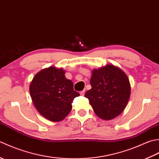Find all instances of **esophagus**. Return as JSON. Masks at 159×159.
Segmentation results:
<instances>
[{
  "label": "esophagus",
  "instance_id": "34e87169",
  "mask_svg": "<svg viewBox=\"0 0 159 159\" xmlns=\"http://www.w3.org/2000/svg\"><path fill=\"white\" fill-rule=\"evenodd\" d=\"M85 90H83V91H81V92H80V96H84V94H85Z\"/></svg>",
  "mask_w": 159,
  "mask_h": 159
}]
</instances>
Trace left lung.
I'll list each match as a JSON object with an SVG mask.
<instances>
[{
    "mask_svg": "<svg viewBox=\"0 0 159 159\" xmlns=\"http://www.w3.org/2000/svg\"><path fill=\"white\" fill-rule=\"evenodd\" d=\"M90 84L92 89L85 97L89 99L98 117L111 120L123 112L130 96V84L123 70L111 64L94 69Z\"/></svg>",
    "mask_w": 159,
    "mask_h": 159,
    "instance_id": "8db88e82",
    "label": "left lung"
}]
</instances>
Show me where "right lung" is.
Listing matches in <instances>:
<instances>
[{
    "instance_id": "obj_1",
    "label": "right lung",
    "mask_w": 159,
    "mask_h": 159,
    "mask_svg": "<svg viewBox=\"0 0 159 159\" xmlns=\"http://www.w3.org/2000/svg\"><path fill=\"white\" fill-rule=\"evenodd\" d=\"M65 70L51 66L37 73L30 83L29 92L38 112L52 121L63 120L72 110V102L80 94Z\"/></svg>"
}]
</instances>
